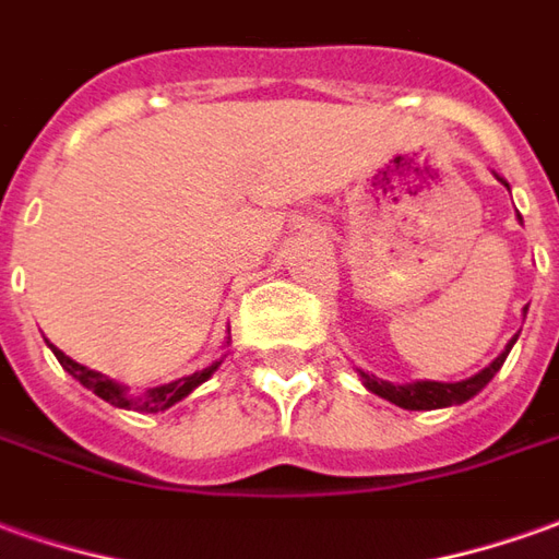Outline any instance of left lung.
Instances as JSON below:
<instances>
[{
  "label": "left lung",
  "instance_id": "obj_1",
  "mask_svg": "<svg viewBox=\"0 0 559 559\" xmlns=\"http://www.w3.org/2000/svg\"><path fill=\"white\" fill-rule=\"evenodd\" d=\"M502 182V179H499ZM506 185V182H502ZM523 317H526V307H523ZM518 337H511V344L506 346V353L499 356V359H492L484 371H478L475 377H468V380H460V383H438V380H417V383H390V380H380L374 374H361V383L368 386V390L380 395V399H386V402L399 404L404 411H435V407H450V404H463L468 399H475L487 383H490L496 371L502 368V361L508 359V353H511V346H514Z\"/></svg>",
  "mask_w": 559,
  "mask_h": 559
}]
</instances>
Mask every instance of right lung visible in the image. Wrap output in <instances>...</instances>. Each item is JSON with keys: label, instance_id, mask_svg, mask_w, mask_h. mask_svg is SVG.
<instances>
[{"label": "right lung", "instance_id": "obj_1", "mask_svg": "<svg viewBox=\"0 0 559 559\" xmlns=\"http://www.w3.org/2000/svg\"><path fill=\"white\" fill-rule=\"evenodd\" d=\"M51 349L53 356H57V361L63 365V371H69V374L75 377L81 386H87V390L96 392L103 402L115 404V407L142 411V414H157V411H167V407H173L176 402H182L185 395H191V392L198 390L203 380H210V377L215 374V368L222 365V361H215L210 368H203V371H198V374L191 377H182V380H176V383H164V386H155V390L142 392V395H130L121 383H115V380H109L106 374L91 371V368H84L79 361L69 359L63 349H57V346H51Z\"/></svg>", "mask_w": 559, "mask_h": 559}]
</instances>
